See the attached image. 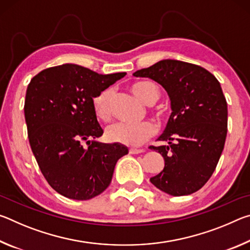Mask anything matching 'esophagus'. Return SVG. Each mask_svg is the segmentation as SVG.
<instances>
[{
  "instance_id": "esophagus-1",
  "label": "esophagus",
  "mask_w": 250,
  "mask_h": 250,
  "mask_svg": "<svg viewBox=\"0 0 250 250\" xmlns=\"http://www.w3.org/2000/svg\"><path fill=\"white\" fill-rule=\"evenodd\" d=\"M142 152H145V150H142V149H130L129 150V153H131V154H139V153H142Z\"/></svg>"
}]
</instances>
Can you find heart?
Here are the masks:
<instances>
[{"label":"heart","instance_id":"b5f03b06","mask_svg":"<svg viewBox=\"0 0 250 250\" xmlns=\"http://www.w3.org/2000/svg\"><path fill=\"white\" fill-rule=\"evenodd\" d=\"M131 90L146 104H153L160 97L159 88L150 82L134 83L131 86ZM110 98H111L110 88H104L92 98V111L97 119L100 121H108L110 119ZM154 133L155 125L151 121H142L139 124L118 122L107 129L105 138L110 142L120 143L128 146H139Z\"/></svg>","mask_w":250,"mask_h":250}]
</instances>
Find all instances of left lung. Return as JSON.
<instances>
[{
	"instance_id": "obj_1",
	"label": "left lung",
	"mask_w": 250,
	"mask_h": 250,
	"mask_svg": "<svg viewBox=\"0 0 250 250\" xmlns=\"http://www.w3.org/2000/svg\"><path fill=\"white\" fill-rule=\"evenodd\" d=\"M167 90L172 113L159 141L150 146L164 158V168L150 181L173 196L198 191L213 174L227 135V103L213 74L189 62L164 59L133 74Z\"/></svg>"
}]
</instances>
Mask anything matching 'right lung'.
I'll return each instance as SVG.
<instances>
[{
	"instance_id": "obj_1",
	"label": "right lung",
	"mask_w": 250,
	"mask_h": 250,
	"mask_svg": "<svg viewBox=\"0 0 250 250\" xmlns=\"http://www.w3.org/2000/svg\"><path fill=\"white\" fill-rule=\"evenodd\" d=\"M125 76L65 64L42 70L28 83L24 115L29 145L46 181L62 196L86 201L99 195L111 183L117 161L128 154L118 143L90 141L104 133L92 98Z\"/></svg>"
}]
</instances>
